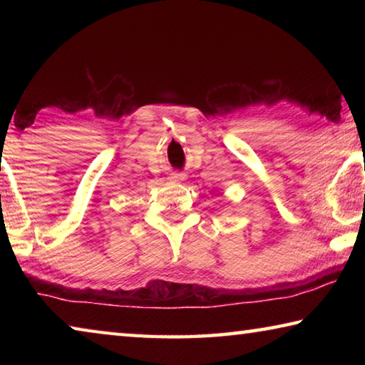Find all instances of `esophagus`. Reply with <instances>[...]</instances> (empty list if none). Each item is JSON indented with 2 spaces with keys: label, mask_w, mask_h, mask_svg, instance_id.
<instances>
[{
  "label": "esophagus",
  "mask_w": 365,
  "mask_h": 365,
  "mask_svg": "<svg viewBox=\"0 0 365 365\" xmlns=\"http://www.w3.org/2000/svg\"><path fill=\"white\" fill-rule=\"evenodd\" d=\"M185 180H187V175H185L183 172H174V174H170V182L182 183Z\"/></svg>",
  "instance_id": "34e87169"
}]
</instances>
